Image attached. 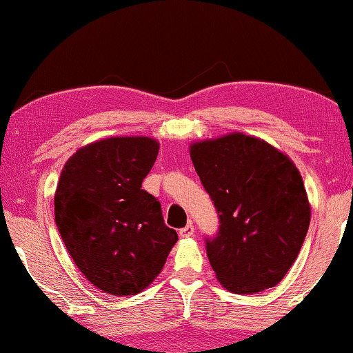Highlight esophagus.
I'll return each mask as SVG.
<instances>
[{"mask_svg":"<svg viewBox=\"0 0 353 353\" xmlns=\"http://www.w3.org/2000/svg\"><path fill=\"white\" fill-rule=\"evenodd\" d=\"M194 233H195V228H194V225H192V223H189V225H187L185 228L179 230L181 238H190V236H194Z\"/></svg>","mask_w":353,"mask_h":353,"instance_id":"obj_1","label":"esophagus"}]
</instances>
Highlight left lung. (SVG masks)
<instances>
[{"label":"left lung","instance_id":"obj_1","mask_svg":"<svg viewBox=\"0 0 353 353\" xmlns=\"http://www.w3.org/2000/svg\"><path fill=\"white\" fill-rule=\"evenodd\" d=\"M190 158L218 213L205 238L226 290L251 295L275 287L293 265L310 228L305 184L293 161L244 133L190 146Z\"/></svg>","mask_w":353,"mask_h":353}]
</instances>
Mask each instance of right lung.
I'll list each match as a JSON object with an SVG mask.
<instances>
[{
  "label": "right lung",
  "instance_id": "obj_1",
  "mask_svg": "<svg viewBox=\"0 0 353 353\" xmlns=\"http://www.w3.org/2000/svg\"><path fill=\"white\" fill-rule=\"evenodd\" d=\"M159 143L117 137L78 150L61 171L55 223L83 275L102 292L137 295L166 264L177 233L161 203L141 189Z\"/></svg>",
  "mask_w": 353,
  "mask_h": 353
}]
</instances>
